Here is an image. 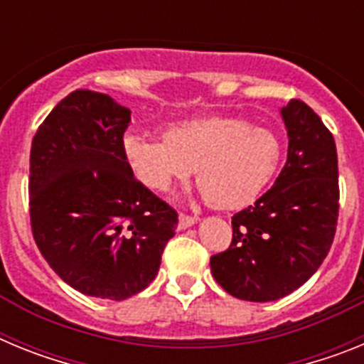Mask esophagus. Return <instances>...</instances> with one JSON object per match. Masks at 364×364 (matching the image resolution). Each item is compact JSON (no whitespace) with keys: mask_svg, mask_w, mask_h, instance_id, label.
I'll return each instance as SVG.
<instances>
[{"mask_svg":"<svg viewBox=\"0 0 364 364\" xmlns=\"http://www.w3.org/2000/svg\"><path fill=\"white\" fill-rule=\"evenodd\" d=\"M198 217H193V215H186V213H180L178 217V228L180 230H186V228H191L193 224H197Z\"/></svg>","mask_w":364,"mask_h":364,"instance_id":"obj_1","label":"esophagus"}]
</instances>
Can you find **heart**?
I'll return each mask as SVG.
<instances>
[{
	"label": "heart",
	"instance_id": "b5f03b06",
	"mask_svg": "<svg viewBox=\"0 0 364 364\" xmlns=\"http://www.w3.org/2000/svg\"><path fill=\"white\" fill-rule=\"evenodd\" d=\"M124 154L136 178L166 191L198 167V186L217 208H240L255 200L281 162V144L264 127L239 118L208 117L176 124L164 138L127 134Z\"/></svg>",
	"mask_w": 364,
	"mask_h": 364
}]
</instances>
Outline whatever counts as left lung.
<instances>
[{
	"mask_svg": "<svg viewBox=\"0 0 364 364\" xmlns=\"http://www.w3.org/2000/svg\"><path fill=\"white\" fill-rule=\"evenodd\" d=\"M288 159L272 189L231 217L233 239L211 257L215 281L242 301L291 294L326 259L339 217L333 136L314 109L291 100L281 109Z\"/></svg>",
	"mask_w": 364,
	"mask_h": 364,
	"instance_id": "obj_1",
	"label": "left lung"
}]
</instances>
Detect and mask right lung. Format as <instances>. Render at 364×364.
I'll use <instances>...</instances> for the list:
<instances>
[{
  "instance_id": "1",
  "label": "right lung",
  "mask_w": 364,
  "mask_h": 364,
  "mask_svg": "<svg viewBox=\"0 0 364 364\" xmlns=\"http://www.w3.org/2000/svg\"><path fill=\"white\" fill-rule=\"evenodd\" d=\"M131 111L76 89L49 112L31 147L32 237L74 290L124 301L160 268L178 215L133 176L124 154Z\"/></svg>"
}]
</instances>
